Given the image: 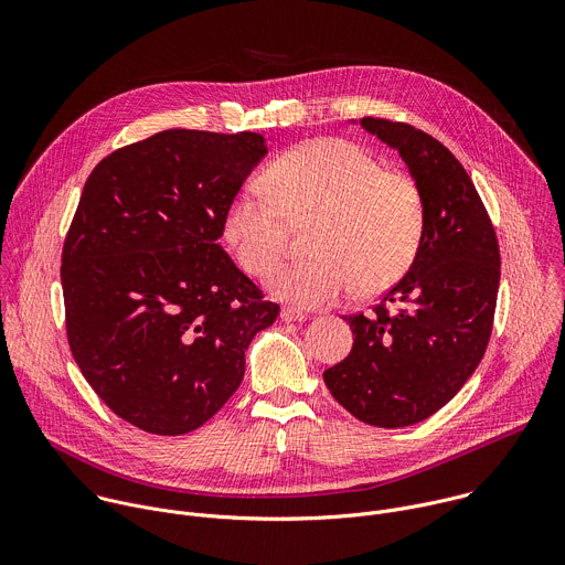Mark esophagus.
I'll return each mask as SVG.
<instances>
[{
	"mask_svg": "<svg viewBox=\"0 0 565 565\" xmlns=\"http://www.w3.org/2000/svg\"><path fill=\"white\" fill-rule=\"evenodd\" d=\"M284 321H303L308 315L306 312H301V310H297V308H290V306H284L281 308V315H279Z\"/></svg>",
	"mask_w": 565,
	"mask_h": 565,
	"instance_id": "1",
	"label": "esophagus"
}]
</instances>
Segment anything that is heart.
<instances>
[{
    "instance_id": "1",
    "label": "heart",
    "mask_w": 565,
    "mask_h": 565,
    "mask_svg": "<svg viewBox=\"0 0 565 565\" xmlns=\"http://www.w3.org/2000/svg\"><path fill=\"white\" fill-rule=\"evenodd\" d=\"M262 181L232 196L223 236L241 268L266 277L286 253L288 223H310L303 236L310 257L281 266L268 281L277 299L319 308L351 286L375 297L412 270L427 227L425 196L412 174L380 168L351 140L321 138L275 158Z\"/></svg>"
}]
</instances>
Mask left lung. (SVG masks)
<instances>
[{
    "label": "left lung",
    "mask_w": 565,
    "mask_h": 565,
    "mask_svg": "<svg viewBox=\"0 0 565 565\" xmlns=\"http://www.w3.org/2000/svg\"><path fill=\"white\" fill-rule=\"evenodd\" d=\"M360 125L409 166L425 196L427 227L402 281L371 315L344 317L353 349L324 371V382L358 420L397 429L445 407L486 355L501 253L469 174L440 140L407 122L362 118Z\"/></svg>",
    "instance_id": "left-lung-1"
}]
</instances>
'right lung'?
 Returning <instances> with one entry per match:
<instances>
[{"label": "right lung", "mask_w": 565, "mask_h": 565, "mask_svg": "<svg viewBox=\"0 0 565 565\" xmlns=\"http://www.w3.org/2000/svg\"><path fill=\"white\" fill-rule=\"evenodd\" d=\"M266 151L253 131L168 129L116 149L85 183L62 248L66 338L105 405L147 434L207 423L279 315L218 246Z\"/></svg>", "instance_id": "1"}]
</instances>
